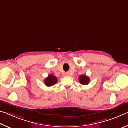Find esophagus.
<instances>
[{"mask_svg": "<svg viewBox=\"0 0 128 128\" xmlns=\"http://www.w3.org/2000/svg\"><path fill=\"white\" fill-rule=\"evenodd\" d=\"M64 75H66V76H68V75H69V73H68V72H65V73H64Z\"/></svg>", "mask_w": 128, "mask_h": 128, "instance_id": "34e87169", "label": "esophagus"}]
</instances>
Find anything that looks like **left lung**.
Returning <instances> with one entry per match:
<instances>
[{"mask_svg":"<svg viewBox=\"0 0 128 128\" xmlns=\"http://www.w3.org/2000/svg\"><path fill=\"white\" fill-rule=\"evenodd\" d=\"M79 82L82 85L88 84L89 82V80H90L88 76H87L84 75H80L79 78Z\"/></svg>","mask_w":128,"mask_h":128,"instance_id":"8db88e82","label":"left lung"}]
</instances>
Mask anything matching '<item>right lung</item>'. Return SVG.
I'll return each mask as SVG.
<instances>
[{
	"instance_id": "right-lung-1",
	"label": "right lung",
	"mask_w": 128,
	"mask_h": 128,
	"mask_svg": "<svg viewBox=\"0 0 128 128\" xmlns=\"http://www.w3.org/2000/svg\"><path fill=\"white\" fill-rule=\"evenodd\" d=\"M57 78L52 74H50L44 80V84L47 86H51L57 82Z\"/></svg>"
}]
</instances>
